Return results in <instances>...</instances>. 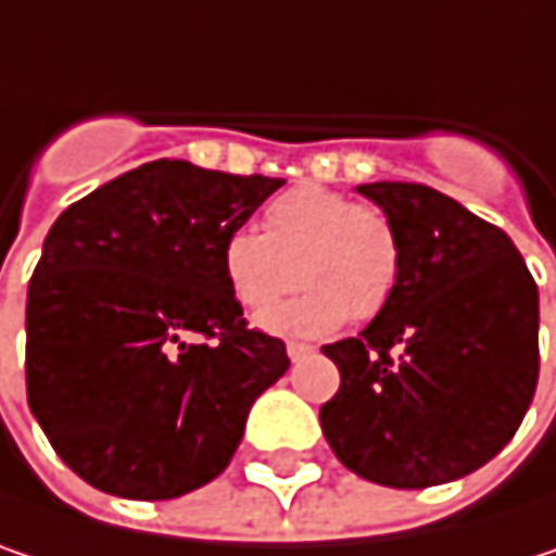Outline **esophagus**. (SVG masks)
I'll use <instances>...</instances> for the list:
<instances>
[{"label":"esophagus","mask_w":556,"mask_h":556,"mask_svg":"<svg viewBox=\"0 0 556 556\" xmlns=\"http://www.w3.org/2000/svg\"><path fill=\"white\" fill-rule=\"evenodd\" d=\"M313 351H316V348H313V344H303V341H291V344H288V357H291V361H303V357H309Z\"/></svg>","instance_id":"34e87169"}]
</instances>
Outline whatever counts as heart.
Instances as JSON below:
<instances>
[{"instance_id": "heart-1", "label": "heart", "mask_w": 556, "mask_h": 556, "mask_svg": "<svg viewBox=\"0 0 556 556\" xmlns=\"http://www.w3.org/2000/svg\"><path fill=\"white\" fill-rule=\"evenodd\" d=\"M402 237L377 205L300 182L275 195L262 230L237 227L220 247V271L247 309L265 313L306 285L298 300L262 319L278 336H323L351 319H374L402 281Z\"/></svg>"}]
</instances>
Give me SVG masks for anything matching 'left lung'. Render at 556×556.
<instances>
[{"mask_svg": "<svg viewBox=\"0 0 556 556\" xmlns=\"http://www.w3.org/2000/svg\"><path fill=\"white\" fill-rule=\"evenodd\" d=\"M402 237V281L357 338L323 344L341 374L319 408L354 475L420 491L478 471L538 386V285L513 240L424 182H367Z\"/></svg>", "mask_w": 556, "mask_h": 556, "instance_id": "8db88e82", "label": "left lung"}]
</instances>
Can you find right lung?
I'll use <instances>...</instances> for the list:
<instances>
[{"instance_id": "right-lung-1", "label": "right lung", "mask_w": 556, "mask_h": 556, "mask_svg": "<svg viewBox=\"0 0 556 556\" xmlns=\"http://www.w3.org/2000/svg\"><path fill=\"white\" fill-rule=\"evenodd\" d=\"M281 182L161 157L50 227L27 285V405L91 488L174 500L215 481L291 367L220 271L227 233Z\"/></svg>"}]
</instances>
